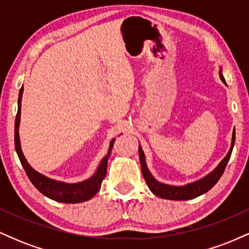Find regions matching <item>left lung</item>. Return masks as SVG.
Wrapping results in <instances>:
<instances>
[{"label":"left lung","mask_w":249,"mask_h":249,"mask_svg":"<svg viewBox=\"0 0 249 249\" xmlns=\"http://www.w3.org/2000/svg\"><path fill=\"white\" fill-rule=\"evenodd\" d=\"M220 78L221 81L225 82L224 76H222L221 71H220ZM234 142H235V130L233 131V138H232V146H231L230 152L227 156L225 157L224 160L219 164V166L213 171L212 173L208 174L207 177L202 178L201 180L196 182H192V184L186 185V186L177 187V186H170V185L161 184L158 182L156 179L151 176L150 171L146 167V161H145V156L142 152V147L139 146V158H141V167L142 176H144L145 181H146L148 188L152 191L153 194H156L157 196H160V198L168 199V200H190L196 196H201V194L206 193L207 191H210L216 182L219 181V179L221 178L222 173H224L226 166H227V162L230 160L231 154H232Z\"/></svg>","instance_id":"left-lung-1"}]
</instances>
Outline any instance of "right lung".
<instances>
[{
  "instance_id": "add662e5",
  "label": "right lung",
  "mask_w": 249,
  "mask_h": 249,
  "mask_svg": "<svg viewBox=\"0 0 249 249\" xmlns=\"http://www.w3.org/2000/svg\"><path fill=\"white\" fill-rule=\"evenodd\" d=\"M22 93H23V87L19 90L18 95V110H17V115L15 119V148L17 156H18L19 161H21L22 166H23L25 173H27L28 178L33 185L42 194H44L48 198L56 200L59 202H68V204H76V202H83L92 198L95 194L98 192L101 188L103 179L105 178L107 168V159L110 157L111 151H112L113 144H115L116 139H113L110 144L108 152L104 158L102 159L101 164L97 168L96 173L93 174L89 180H85L83 182L78 184H65V182L56 181V180L49 179L47 177L42 176L41 173L36 172L33 167L28 164L25 160L23 153H22L21 145H19V137H18V125H19V116H21V99Z\"/></svg>"
}]
</instances>
